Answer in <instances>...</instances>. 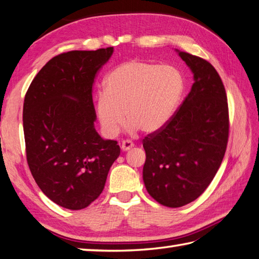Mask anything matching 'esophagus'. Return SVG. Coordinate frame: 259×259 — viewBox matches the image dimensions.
<instances>
[{"label": "esophagus", "mask_w": 259, "mask_h": 259, "mask_svg": "<svg viewBox=\"0 0 259 259\" xmlns=\"http://www.w3.org/2000/svg\"><path fill=\"white\" fill-rule=\"evenodd\" d=\"M133 146H134V143L130 140H125V141H123V142H121V150H123V151H128V150L133 148Z\"/></svg>", "instance_id": "1"}]
</instances>
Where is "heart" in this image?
<instances>
[{
  "label": "heart",
  "instance_id": "heart-1",
  "mask_svg": "<svg viewBox=\"0 0 259 259\" xmlns=\"http://www.w3.org/2000/svg\"><path fill=\"white\" fill-rule=\"evenodd\" d=\"M180 72L171 65L133 60L116 66L96 96L95 113L104 134L114 138L124 116L130 132H154L167 123L183 94Z\"/></svg>",
  "mask_w": 259,
  "mask_h": 259
}]
</instances>
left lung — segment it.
Here are the masks:
<instances>
[{"mask_svg":"<svg viewBox=\"0 0 259 259\" xmlns=\"http://www.w3.org/2000/svg\"><path fill=\"white\" fill-rule=\"evenodd\" d=\"M194 84L162 127L143 140V180L161 205L180 207L201 196L220 168L229 139L226 89L211 63L178 52Z\"/></svg>","mask_w":259,"mask_h":259,"instance_id":"left-lung-1","label":"left lung"}]
</instances>
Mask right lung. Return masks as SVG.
Here are the masks:
<instances>
[{
  "label": "right lung",
  "instance_id": "add662e5",
  "mask_svg": "<svg viewBox=\"0 0 259 259\" xmlns=\"http://www.w3.org/2000/svg\"><path fill=\"white\" fill-rule=\"evenodd\" d=\"M113 47L53 57L24 97L27 162L39 188L62 207L82 209L99 197L119 157L117 141L95 128L92 84Z\"/></svg>",
  "mask_w": 259,
  "mask_h": 259
}]
</instances>
